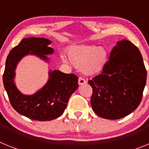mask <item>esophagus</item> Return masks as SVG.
I'll list each match as a JSON object with an SVG mask.
<instances>
[{"instance_id":"esophagus-1","label":"esophagus","mask_w":149,"mask_h":149,"mask_svg":"<svg viewBox=\"0 0 149 149\" xmlns=\"http://www.w3.org/2000/svg\"><path fill=\"white\" fill-rule=\"evenodd\" d=\"M86 83V80L84 78H83V77H79L78 79V84L80 85V86H81V85H84V84H85Z\"/></svg>"}]
</instances>
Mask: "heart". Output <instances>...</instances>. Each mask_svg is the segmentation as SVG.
Returning <instances> with one entry per match:
<instances>
[{
  "label": "heart",
  "instance_id": "b5f03b06",
  "mask_svg": "<svg viewBox=\"0 0 149 149\" xmlns=\"http://www.w3.org/2000/svg\"><path fill=\"white\" fill-rule=\"evenodd\" d=\"M68 57L84 74L94 75L103 70L108 62L109 54L106 49L98 46L76 45L69 49ZM63 60L66 61L65 58Z\"/></svg>",
  "mask_w": 149,
  "mask_h": 149
}]
</instances>
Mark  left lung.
<instances>
[{
	"label": "left lung",
	"mask_w": 149,
	"mask_h": 149,
	"mask_svg": "<svg viewBox=\"0 0 149 149\" xmlns=\"http://www.w3.org/2000/svg\"><path fill=\"white\" fill-rule=\"evenodd\" d=\"M147 72L139 50L128 40L117 42L110 60L98 75L89 80L91 105L100 117L119 119L139 105Z\"/></svg>",
	"instance_id": "obj_1"
}]
</instances>
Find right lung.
I'll list each match as a JSON object with an SVG mask.
<instances>
[{
  "instance_id": "1",
  "label": "right lung",
  "mask_w": 149,
  "mask_h": 149,
  "mask_svg": "<svg viewBox=\"0 0 149 149\" xmlns=\"http://www.w3.org/2000/svg\"><path fill=\"white\" fill-rule=\"evenodd\" d=\"M51 43L45 38L23 39L10 51L6 60L3 82L10 104L21 115L36 121H51L58 118L66 108L70 96L78 87V77L74 74H65L59 70L50 71L48 82L31 95H24L17 89L14 77L17 64L24 56L36 55L48 61L46 55L52 54Z\"/></svg>"
}]
</instances>
